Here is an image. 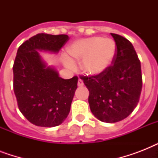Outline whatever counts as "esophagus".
<instances>
[{"label": "esophagus", "mask_w": 158, "mask_h": 158, "mask_svg": "<svg viewBox=\"0 0 158 158\" xmlns=\"http://www.w3.org/2000/svg\"><path fill=\"white\" fill-rule=\"evenodd\" d=\"M83 85H84V82H83V80H82V79H79V81H78V86L81 87V86H83Z\"/></svg>", "instance_id": "1"}]
</instances>
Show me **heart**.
Listing matches in <instances>:
<instances>
[{"mask_svg": "<svg viewBox=\"0 0 158 158\" xmlns=\"http://www.w3.org/2000/svg\"><path fill=\"white\" fill-rule=\"evenodd\" d=\"M67 52L69 57L64 56L62 60L68 69H74V60H82L83 71L97 75L105 71L111 64L116 53V46L110 38L92 37L75 41L68 47Z\"/></svg>", "mask_w": 158, "mask_h": 158, "instance_id": "b5f03b06", "label": "heart"}]
</instances>
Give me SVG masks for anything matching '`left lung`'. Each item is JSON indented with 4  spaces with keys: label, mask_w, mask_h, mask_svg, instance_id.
<instances>
[{
    "label": "left lung",
    "mask_w": 158,
    "mask_h": 158,
    "mask_svg": "<svg viewBox=\"0 0 158 158\" xmlns=\"http://www.w3.org/2000/svg\"><path fill=\"white\" fill-rule=\"evenodd\" d=\"M116 53L110 65L97 75H80L89 91L90 110L99 120L115 123L132 113L139 101L143 80L141 64L132 43L110 33Z\"/></svg>",
    "instance_id": "1"
}]
</instances>
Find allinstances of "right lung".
<instances>
[{"instance_id": "1", "label": "right lung", "mask_w": 158, "mask_h": 158, "mask_svg": "<svg viewBox=\"0 0 158 158\" xmlns=\"http://www.w3.org/2000/svg\"><path fill=\"white\" fill-rule=\"evenodd\" d=\"M69 40L65 34L38 33L19 48L14 62V92L27 120L41 127L60 125L69 115L78 77L63 79L47 67L38 51L58 52Z\"/></svg>"}]
</instances>
